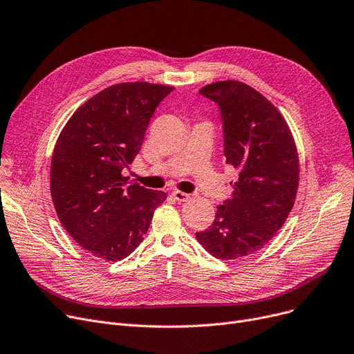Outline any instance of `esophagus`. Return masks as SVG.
<instances>
[{
    "instance_id": "1",
    "label": "esophagus",
    "mask_w": 354,
    "mask_h": 354,
    "mask_svg": "<svg viewBox=\"0 0 354 354\" xmlns=\"http://www.w3.org/2000/svg\"><path fill=\"white\" fill-rule=\"evenodd\" d=\"M172 196H174L176 201H179V202H185V201L189 199V194H185V192H180V191H174V192H172Z\"/></svg>"
}]
</instances>
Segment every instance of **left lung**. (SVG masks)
I'll return each mask as SVG.
<instances>
[{"mask_svg": "<svg viewBox=\"0 0 354 354\" xmlns=\"http://www.w3.org/2000/svg\"><path fill=\"white\" fill-rule=\"evenodd\" d=\"M199 93L219 107L224 155L239 174L196 239L211 255L236 259L261 250L284 225L299 188V155L286 119L255 88L225 80Z\"/></svg>", "mask_w": 354, "mask_h": 354, "instance_id": "left-lung-1", "label": "left lung"}]
</instances>
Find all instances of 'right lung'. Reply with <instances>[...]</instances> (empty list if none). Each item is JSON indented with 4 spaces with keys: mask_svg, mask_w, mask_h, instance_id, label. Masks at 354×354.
I'll list each match as a JSON object with an SVG mask.
<instances>
[{
    "mask_svg": "<svg viewBox=\"0 0 354 354\" xmlns=\"http://www.w3.org/2000/svg\"><path fill=\"white\" fill-rule=\"evenodd\" d=\"M172 86L146 82L110 86L83 103L54 146L50 189L55 212L76 243L119 261L143 241L162 191L129 183L124 167L140 151L158 104Z\"/></svg>",
    "mask_w": 354,
    "mask_h": 354,
    "instance_id": "obj_1",
    "label": "right lung"
}]
</instances>
